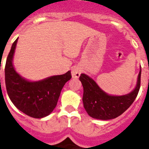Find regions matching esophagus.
Segmentation results:
<instances>
[{"label": "esophagus", "mask_w": 149, "mask_h": 149, "mask_svg": "<svg viewBox=\"0 0 149 149\" xmlns=\"http://www.w3.org/2000/svg\"><path fill=\"white\" fill-rule=\"evenodd\" d=\"M81 69L80 67H74L72 71V77L74 78H78L80 77L81 74Z\"/></svg>", "instance_id": "1"}]
</instances>
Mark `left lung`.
Listing matches in <instances>:
<instances>
[{
	"mask_svg": "<svg viewBox=\"0 0 149 149\" xmlns=\"http://www.w3.org/2000/svg\"><path fill=\"white\" fill-rule=\"evenodd\" d=\"M141 70L136 86L133 92L122 96L109 95L101 90L96 83L85 74H81L80 81L84 87L83 103L91 117L101 120L115 119L129 108L137 96L140 88Z\"/></svg>",
	"mask_w": 149,
	"mask_h": 149,
	"instance_id": "8db88e82",
	"label": "left lung"
}]
</instances>
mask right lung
<instances>
[{"label":"right lung","mask_w":149,"mask_h":149,"mask_svg":"<svg viewBox=\"0 0 149 149\" xmlns=\"http://www.w3.org/2000/svg\"><path fill=\"white\" fill-rule=\"evenodd\" d=\"M17 41L18 39L12 45L5 65L7 94L13 104L22 113L33 118H43L56 107L62 89L72 77L71 72L38 82L26 81L16 73L12 63Z\"/></svg>","instance_id":"1"}]
</instances>
